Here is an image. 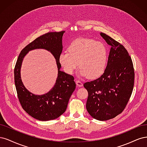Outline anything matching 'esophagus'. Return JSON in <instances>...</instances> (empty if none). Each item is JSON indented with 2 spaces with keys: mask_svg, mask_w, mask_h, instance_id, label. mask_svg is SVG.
Returning a JSON list of instances; mask_svg holds the SVG:
<instances>
[{
  "mask_svg": "<svg viewBox=\"0 0 147 147\" xmlns=\"http://www.w3.org/2000/svg\"><path fill=\"white\" fill-rule=\"evenodd\" d=\"M76 83L77 86H78V87H82L83 86L82 82L80 81V80H76Z\"/></svg>",
  "mask_w": 147,
  "mask_h": 147,
  "instance_id": "1",
  "label": "esophagus"
}]
</instances>
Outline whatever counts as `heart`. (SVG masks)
I'll list each match as a JSON object with an SVG mask.
<instances>
[{
	"mask_svg": "<svg viewBox=\"0 0 147 147\" xmlns=\"http://www.w3.org/2000/svg\"><path fill=\"white\" fill-rule=\"evenodd\" d=\"M67 51L62 52L59 57V63L67 73H74L79 65L82 76L96 78L105 71L108 51L102 42L80 38L71 42Z\"/></svg>",
	"mask_w": 147,
	"mask_h": 147,
	"instance_id": "heart-1",
	"label": "heart"
}]
</instances>
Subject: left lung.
I'll list each match as a JSON object with an SVG mask.
<instances>
[{"label":"left lung","mask_w":147,"mask_h":147,"mask_svg":"<svg viewBox=\"0 0 147 147\" xmlns=\"http://www.w3.org/2000/svg\"><path fill=\"white\" fill-rule=\"evenodd\" d=\"M111 46L106 68L96 80L84 83L88 93L86 108L94 119H112L123 111L133 90L134 69L131 57L119 42L103 33Z\"/></svg>","instance_id":"left-lung-1"}]
</instances>
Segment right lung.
I'll use <instances>...</instances> for the list:
<instances>
[{"label": "right lung", "mask_w": 147, "mask_h": 147, "mask_svg": "<svg viewBox=\"0 0 147 147\" xmlns=\"http://www.w3.org/2000/svg\"><path fill=\"white\" fill-rule=\"evenodd\" d=\"M65 31L48 32L38 37L27 45L18 56L14 69L15 84L19 101L28 114L36 120L48 121L58 118L65 112L69 99L76 88L74 77L60 70L59 61L62 52V36ZM49 50L56 59L58 77L53 88L43 96H35L23 86L20 79V69L23 57L29 50L35 49Z\"/></svg>", "instance_id": "1"}]
</instances>
